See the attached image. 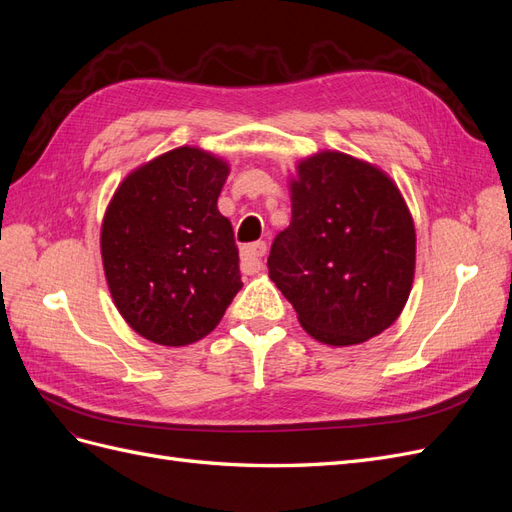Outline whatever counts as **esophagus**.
I'll return each instance as SVG.
<instances>
[{"mask_svg":"<svg viewBox=\"0 0 512 512\" xmlns=\"http://www.w3.org/2000/svg\"><path fill=\"white\" fill-rule=\"evenodd\" d=\"M267 256V243L265 241H256L245 245L241 250V267L243 273H256L262 269V258Z\"/></svg>","mask_w":512,"mask_h":512,"instance_id":"34e87169","label":"esophagus"}]
</instances>
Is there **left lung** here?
Segmentation results:
<instances>
[{
  "mask_svg": "<svg viewBox=\"0 0 512 512\" xmlns=\"http://www.w3.org/2000/svg\"><path fill=\"white\" fill-rule=\"evenodd\" d=\"M292 220L275 237L269 277L301 327L329 346L380 335L414 280L416 232L406 200L374 164L320 151L290 181Z\"/></svg>",
  "mask_w": 512,
  "mask_h": 512,
  "instance_id": "left-lung-1",
  "label": "left lung"
}]
</instances>
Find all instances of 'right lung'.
<instances>
[{"mask_svg": "<svg viewBox=\"0 0 512 512\" xmlns=\"http://www.w3.org/2000/svg\"><path fill=\"white\" fill-rule=\"evenodd\" d=\"M230 168L179 147L130 173L102 222L108 290L130 327L160 346L209 335L241 290L239 250L218 196Z\"/></svg>", "mask_w": 512, "mask_h": 512, "instance_id": "1", "label": "right lung"}]
</instances>
